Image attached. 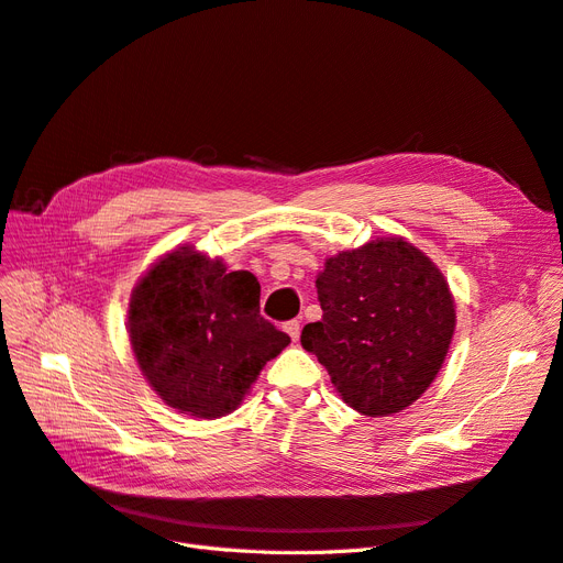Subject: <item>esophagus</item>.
Masks as SVG:
<instances>
[{
	"mask_svg": "<svg viewBox=\"0 0 563 563\" xmlns=\"http://www.w3.org/2000/svg\"><path fill=\"white\" fill-rule=\"evenodd\" d=\"M284 329H286V333H288V335H291V340H298V338H300V321H298V319L286 321V323H284Z\"/></svg>",
	"mask_w": 563,
	"mask_h": 563,
	"instance_id": "obj_1",
	"label": "esophagus"
}]
</instances>
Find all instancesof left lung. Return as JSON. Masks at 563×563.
I'll return each mask as SVG.
<instances>
[{"label": "left lung", "mask_w": 563, "mask_h": 563, "mask_svg": "<svg viewBox=\"0 0 563 563\" xmlns=\"http://www.w3.org/2000/svg\"><path fill=\"white\" fill-rule=\"evenodd\" d=\"M314 286L323 314L300 343L327 366L343 401L371 418L411 406L437 378L455 329L437 265L389 236L329 258Z\"/></svg>", "instance_id": "1"}]
</instances>
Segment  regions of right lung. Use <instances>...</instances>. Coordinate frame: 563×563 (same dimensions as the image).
I'll list each match as a JSON object with an SVG mask.
<instances>
[{
  "label": "right lung",
  "mask_w": 563,
  "mask_h": 563,
  "mask_svg": "<svg viewBox=\"0 0 563 563\" xmlns=\"http://www.w3.org/2000/svg\"><path fill=\"white\" fill-rule=\"evenodd\" d=\"M129 335L157 395L209 420L234 411L261 368L291 343L261 314V284L251 272H225L187 246L135 286Z\"/></svg>",
  "instance_id": "add662e5"
}]
</instances>
